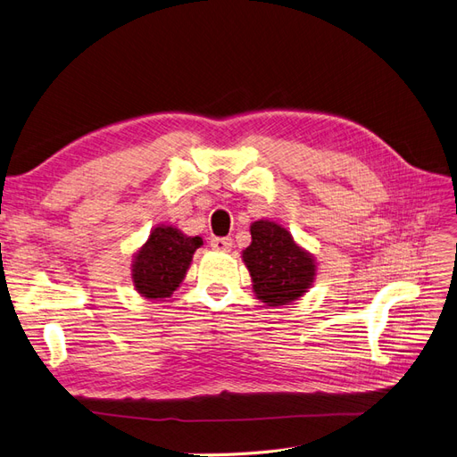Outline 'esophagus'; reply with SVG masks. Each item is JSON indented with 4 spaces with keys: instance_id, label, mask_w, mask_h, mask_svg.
I'll list each match as a JSON object with an SVG mask.
<instances>
[{
    "instance_id": "1",
    "label": "esophagus",
    "mask_w": 457,
    "mask_h": 457,
    "mask_svg": "<svg viewBox=\"0 0 457 457\" xmlns=\"http://www.w3.org/2000/svg\"><path fill=\"white\" fill-rule=\"evenodd\" d=\"M212 247L217 252H230L232 250V240L230 238H213Z\"/></svg>"
}]
</instances>
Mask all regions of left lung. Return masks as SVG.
Listing matches in <instances>:
<instances>
[{
	"label": "left lung",
	"mask_w": 457,
	"mask_h": 457,
	"mask_svg": "<svg viewBox=\"0 0 457 457\" xmlns=\"http://www.w3.org/2000/svg\"><path fill=\"white\" fill-rule=\"evenodd\" d=\"M252 244L242 252L257 299L269 307L287 305L312 286L316 265L311 253L299 247L292 234L274 220L252 225Z\"/></svg>",
	"instance_id": "left-lung-1"
}]
</instances>
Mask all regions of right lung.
I'll return each mask as SVG.
<instances>
[{"mask_svg":"<svg viewBox=\"0 0 457 457\" xmlns=\"http://www.w3.org/2000/svg\"><path fill=\"white\" fill-rule=\"evenodd\" d=\"M202 244L200 237H187L175 227H156L135 253L131 278L137 292L146 299L170 297L183 282L192 255Z\"/></svg>","mask_w":457,"mask_h":457,"instance_id":"1","label":"right lung"}]
</instances>
